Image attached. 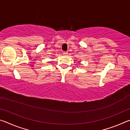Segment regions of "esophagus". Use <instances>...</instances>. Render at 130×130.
<instances>
[{
    "label": "esophagus",
    "mask_w": 130,
    "mask_h": 130,
    "mask_svg": "<svg viewBox=\"0 0 130 130\" xmlns=\"http://www.w3.org/2000/svg\"><path fill=\"white\" fill-rule=\"evenodd\" d=\"M62 54H63V55H64V56H67V55L68 54V52H63L62 53Z\"/></svg>",
    "instance_id": "1"
}]
</instances>
